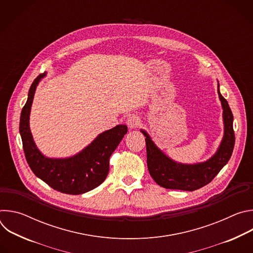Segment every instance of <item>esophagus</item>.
I'll return each mask as SVG.
<instances>
[{
    "mask_svg": "<svg viewBox=\"0 0 253 253\" xmlns=\"http://www.w3.org/2000/svg\"><path fill=\"white\" fill-rule=\"evenodd\" d=\"M126 123L130 129H135L140 125V118L137 115H130Z\"/></svg>",
    "mask_w": 253,
    "mask_h": 253,
    "instance_id": "34e87169",
    "label": "esophagus"
}]
</instances>
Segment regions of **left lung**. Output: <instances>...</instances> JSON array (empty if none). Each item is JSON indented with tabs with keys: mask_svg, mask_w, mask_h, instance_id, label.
I'll list each match as a JSON object with an SVG mask.
<instances>
[{
	"mask_svg": "<svg viewBox=\"0 0 253 253\" xmlns=\"http://www.w3.org/2000/svg\"><path fill=\"white\" fill-rule=\"evenodd\" d=\"M217 92L223 109L224 135L217 151L204 162L182 164L172 160L155 145L145 130H141L146 137L148 170L158 185L167 189L193 191L211 182L212 179L227 164L232 155L235 143L233 115L227 101L220 94L219 84Z\"/></svg>",
	"mask_w": 253,
	"mask_h": 253,
	"instance_id": "obj_1",
	"label": "left lung"
}]
</instances>
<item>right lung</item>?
Instances as JSON below:
<instances>
[{"label":"right lung","instance_id":"1","mask_svg":"<svg viewBox=\"0 0 253 253\" xmlns=\"http://www.w3.org/2000/svg\"><path fill=\"white\" fill-rule=\"evenodd\" d=\"M45 76L46 73L39 75L32 83L21 113L20 134L26 160L34 174L53 189L72 195L83 194L98 187L106 179L110 156L127 133V126L117 125L99 134L86 148L72 157L44 156L34 142L29 120L36 88Z\"/></svg>","mask_w":253,"mask_h":253}]
</instances>
